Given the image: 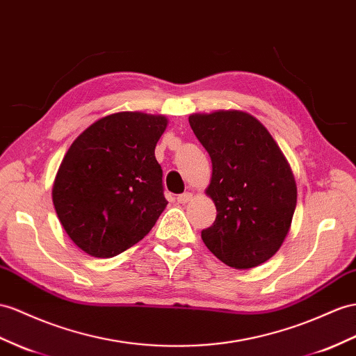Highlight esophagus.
<instances>
[{
    "label": "esophagus",
    "mask_w": 356,
    "mask_h": 356,
    "mask_svg": "<svg viewBox=\"0 0 356 356\" xmlns=\"http://www.w3.org/2000/svg\"><path fill=\"white\" fill-rule=\"evenodd\" d=\"M191 200H193V194L191 193H184V194L177 195V203H188V202H191Z\"/></svg>",
    "instance_id": "1"
}]
</instances>
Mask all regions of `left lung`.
<instances>
[{
  "mask_svg": "<svg viewBox=\"0 0 356 356\" xmlns=\"http://www.w3.org/2000/svg\"><path fill=\"white\" fill-rule=\"evenodd\" d=\"M189 124L212 161L206 194L216 218L202 239L227 266L256 268L290 232L298 198L293 171L266 127L248 113H195Z\"/></svg>",
  "mask_w": 356,
  "mask_h": 356,
  "instance_id": "left-lung-1",
  "label": "left lung"
}]
</instances>
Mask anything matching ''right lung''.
Masks as SVG:
<instances>
[{
    "mask_svg": "<svg viewBox=\"0 0 356 356\" xmlns=\"http://www.w3.org/2000/svg\"><path fill=\"white\" fill-rule=\"evenodd\" d=\"M168 118L122 111L99 118L72 143L52 186L58 220L78 248L108 259L131 248L168 202L154 147Z\"/></svg>",
    "mask_w": 356,
    "mask_h": 356,
    "instance_id": "obj_1",
    "label": "right lung"
}]
</instances>
